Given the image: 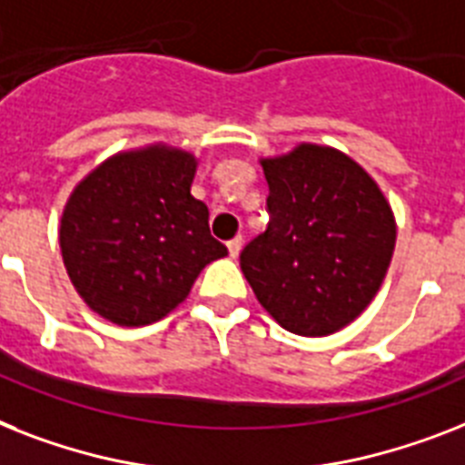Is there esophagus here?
Wrapping results in <instances>:
<instances>
[{"label":"esophagus","mask_w":465,"mask_h":465,"mask_svg":"<svg viewBox=\"0 0 465 465\" xmlns=\"http://www.w3.org/2000/svg\"><path fill=\"white\" fill-rule=\"evenodd\" d=\"M241 245H243V239H241V236H236V239H232L229 243H226V248H229V255H232V258H236V255H239Z\"/></svg>","instance_id":"obj_1"}]
</instances>
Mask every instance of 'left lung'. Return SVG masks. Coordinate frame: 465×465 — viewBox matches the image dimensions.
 Wrapping results in <instances>:
<instances>
[{
  "label": "left lung",
  "mask_w": 465,
  "mask_h": 465,
  "mask_svg": "<svg viewBox=\"0 0 465 465\" xmlns=\"http://www.w3.org/2000/svg\"><path fill=\"white\" fill-rule=\"evenodd\" d=\"M270 222L241 251L260 305L284 330L327 337L361 315L382 286L396 222L380 186L334 147L303 143L262 160Z\"/></svg>",
  "instance_id": "obj_1"
}]
</instances>
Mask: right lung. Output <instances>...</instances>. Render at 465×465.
<instances>
[{"mask_svg":"<svg viewBox=\"0 0 465 465\" xmlns=\"http://www.w3.org/2000/svg\"><path fill=\"white\" fill-rule=\"evenodd\" d=\"M198 162L150 145L102 162L64 207L59 245L75 292L104 320L141 327L188 296L200 270L224 258L210 213L191 195Z\"/></svg>","mask_w":465,"mask_h":465,"instance_id":"obj_1","label":"right lung"}]
</instances>
